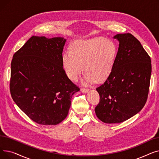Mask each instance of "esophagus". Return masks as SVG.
Returning <instances> with one entry per match:
<instances>
[{"mask_svg":"<svg viewBox=\"0 0 159 159\" xmlns=\"http://www.w3.org/2000/svg\"><path fill=\"white\" fill-rule=\"evenodd\" d=\"M80 91H82V92L83 93H87L88 91H89V89H87V88H82L80 89Z\"/></svg>","mask_w":159,"mask_h":159,"instance_id":"esophagus-1","label":"esophagus"}]
</instances>
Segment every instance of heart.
I'll list each match as a JSON object with an SVG mask.
<instances>
[{"label":"heart","mask_w":159,"mask_h":159,"mask_svg":"<svg viewBox=\"0 0 159 159\" xmlns=\"http://www.w3.org/2000/svg\"><path fill=\"white\" fill-rule=\"evenodd\" d=\"M116 55L117 48L112 40L102 37L79 40L72 44L71 52L63 54L62 64L67 76L73 81L79 77L83 65L86 82H101L110 75Z\"/></svg>","instance_id":"b5f03b06"}]
</instances>
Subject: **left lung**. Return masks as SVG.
Listing matches in <instances>:
<instances>
[{"label":"left lung","instance_id":"left-lung-1","mask_svg":"<svg viewBox=\"0 0 159 159\" xmlns=\"http://www.w3.org/2000/svg\"><path fill=\"white\" fill-rule=\"evenodd\" d=\"M119 50L113 69L96 88L100 101L95 108L98 119L107 124L122 122L139 113L149 93L151 58L131 33L117 34Z\"/></svg>","mask_w":159,"mask_h":159}]
</instances>
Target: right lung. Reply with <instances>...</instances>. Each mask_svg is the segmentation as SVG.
I'll return each mask as SVG.
<instances>
[{
	"label": "right lung",
	"mask_w": 159,
	"mask_h": 159,
	"mask_svg": "<svg viewBox=\"0 0 159 159\" xmlns=\"http://www.w3.org/2000/svg\"><path fill=\"white\" fill-rule=\"evenodd\" d=\"M66 39L31 37L13 55L10 89L16 104L33 121L57 125L68 114L72 95L80 88L63 68Z\"/></svg>",
	"instance_id": "obj_1"
}]
</instances>
